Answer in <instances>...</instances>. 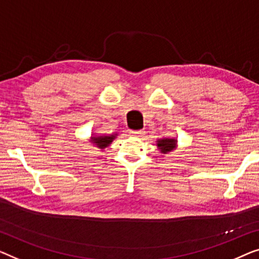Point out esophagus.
Segmentation results:
<instances>
[{
  "label": "esophagus",
  "mask_w": 259,
  "mask_h": 259,
  "mask_svg": "<svg viewBox=\"0 0 259 259\" xmlns=\"http://www.w3.org/2000/svg\"><path fill=\"white\" fill-rule=\"evenodd\" d=\"M130 134L133 135V136L141 137V136H143V135L145 134V131L144 130H131Z\"/></svg>",
  "instance_id": "1"
}]
</instances>
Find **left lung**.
<instances>
[{
	"instance_id": "8db88e82",
	"label": "left lung",
	"mask_w": 259,
	"mask_h": 259,
	"mask_svg": "<svg viewBox=\"0 0 259 259\" xmlns=\"http://www.w3.org/2000/svg\"><path fill=\"white\" fill-rule=\"evenodd\" d=\"M156 145L162 154H167L177 148L176 138H162V140L156 141Z\"/></svg>"
}]
</instances>
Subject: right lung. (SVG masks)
Masks as SVG:
<instances>
[{"label":"right lung","instance_id":"right-lung-1","mask_svg":"<svg viewBox=\"0 0 259 259\" xmlns=\"http://www.w3.org/2000/svg\"><path fill=\"white\" fill-rule=\"evenodd\" d=\"M117 134H111V135H95L93 134L92 137H90V143L96 145L98 149H103L108 148L109 145L111 144V142L115 140Z\"/></svg>","mask_w":259,"mask_h":259}]
</instances>
